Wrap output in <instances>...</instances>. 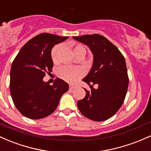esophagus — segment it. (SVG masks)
I'll return each instance as SVG.
<instances>
[{
	"mask_svg": "<svg viewBox=\"0 0 151 151\" xmlns=\"http://www.w3.org/2000/svg\"><path fill=\"white\" fill-rule=\"evenodd\" d=\"M69 88H70V90H73V89H74V88H76V86H73V85H69Z\"/></svg>",
	"mask_w": 151,
	"mask_h": 151,
	"instance_id": "34e87169",
	"label": "esophagus"
}]
</instances>
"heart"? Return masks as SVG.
<instances>
[{
  "label": "heart",
  "instance_id": "obj_1",
  "mask_svg": "<svg viewBox=\"0 0 151 151\" xmlns=\"http://www.w3.org/2000/svg\"><path fill=\"white\" fill-rule=\"evenodd\" d=\"M80 51L86 52V49L83 45L81 44H77L73 47L74 54L78 53ZM60 45H55L52 49L51 51V58L53 61L56 63L59 60V56H60ZM82 74V70L81 68L78 66H71V65H65L60 68L58 70V76L61 78L63 80L67 81L69 83H73L77 81L81 77Z\"/></svg>",
  "mask_w": 151,
  "mask_h": 151
}]
</instances>
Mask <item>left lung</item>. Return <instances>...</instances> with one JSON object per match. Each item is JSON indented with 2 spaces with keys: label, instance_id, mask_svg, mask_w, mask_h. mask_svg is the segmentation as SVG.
Listing matches in <instances>:
<instances>
[{
  "label": "left lung",
  "instance_id": "8db88e82",
  "mask_svg": "<svg viewBox=\"0 0 151 151\" xmlns=\"http://www.w3.org/2000/svg\"><path fill=\"white\" fill-rule=\"evenodd\" d=\"M89 47L93 55L91 70L83 79L91 87L78 101L80 112L94 121H103L116 114L123 103L128 87L126 60L118 48L99 34L73 36ZM98 86L92 88V85Z\"/></svg>",
  "mask_w": 151,
  "mask_h": 151
}]
</instances>
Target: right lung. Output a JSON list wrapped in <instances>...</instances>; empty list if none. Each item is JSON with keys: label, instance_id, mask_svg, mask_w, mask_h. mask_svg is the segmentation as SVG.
<instances>
[{"label": "right lung", "instance_id": "obj_1", "mask_svg": "<svg viewBox=\"0 0 151 151\" xmlns=\"http://www.w3.org/2000/svg\"><path fill=\"white\" fill-rule=\"evenodd\" d=\"M68 38L40 33L27 42L13 60L10 74L11 97L17 109L27 118L50 116L68 91V84L58 78L52 86L43 81L46 71H51L53 66L52 48Z\"/></svg>", "mask_w": 151, "mask_h": 151}]
</instances>
